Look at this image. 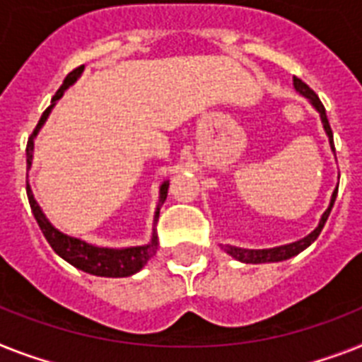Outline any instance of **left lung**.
Here are the masks:
<instances>
[{"instance_id":"8db88e82","label":"left lung","mask_w":362,"mask_h":362,"mask_svg":"<svg viewBox=\"0 0 362 362\" xmlns=\"http://www.w3.org/2000/svg\"><path fill=\"white\" fill-rule=\"evenodd\" d=\"M294 88L296 92H300L307 101H309L310 105L315 107V110L320 115V120L322 125H324V131L327 134V140H329V148L331 151L335 153V144H333V131H331V125L329 120H327V116H325V109L322 105L320 98L315 94V92L310 90L309 86L303 83L301 79L294 77ZM337 192H339V185L335 187L333 194H331V199H329V205L327 209L324 211V214L320 216V222L316 226L313 231L307 235V237L300 238V240L291 242V244H283V246H276V247H267V250H246V247H237V246H229V244H222L223 252L229 253L233 259H237L240 262H246V264H262V262H279V261H286V259H291V257L298 255L301 253L305 247H309L313 242L318 238V235L322 233L324 229L325 222H327V216H329L331 209H333V203H335L337 198Z\"/></svg>"}]
</instances>
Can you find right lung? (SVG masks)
Listing matches in <instances>:
<instances>
[{"mask_svg":"<svg viewBox=\"0 0 362 362\" xmlns=\"http://www.w3.org/2000/svg\"><path fill=\"white\" fill-rule=\"evenodd\" d=\"M85 66L76 68L74 71H70L64 79V83L61 85V88L55 92L52 100V105L44 110V115L38 120L37 129L33 131L31 139L27 140V168H31L33 164V151H35V139H37L38 131L42 129V125L46 124L47 116L52 112V109L55 107V103L62 98V94L70 88L74 83L77 81V77L83 74ZM168 187L170 181H164L159 187V203H157V209H155L153 214V233H151V238H149L148 244H142V246H129V247H101L94 246L90 242L81 240L77 237H71L62 233L61 229H57L49 218L46 216V213L42 211V207L38 205L37 198L31 190V185L27 181V198H29V205H31V211L35 214V220H37L38 228L42 229L46 240L49 242V246L53 247V252L59 257H62L64 261L70 262L71 267L79 268V270L86 272V274H92V276L100 277H127L133 276L136 272H140L146 267V262L155 255L157 252V246H159V238H157V233H155V223L159 220V211L163 207V203L166 202V196H168Z\"/></svg>","mask_w":362,"mask_h":362,"instance_id":"add662e5","label":"right lung"}]
</instances>
